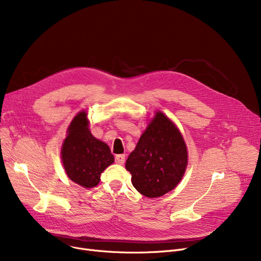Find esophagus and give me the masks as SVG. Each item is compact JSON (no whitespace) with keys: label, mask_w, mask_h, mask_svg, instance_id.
<instances>
[{"label":"esophagus","mask_w":261,"mask_h":261,"mask_svg":"<svg viewBox=\"0 0 261 261\" xmlns=\"http://www.w3.org/2000/svg\"><path fill=\"white\" fill-rule=\"evenodd\" d=\"M126 160V155L125 154H118L115 156V163L119 164V165H122L123 163H125Z\"/></svg>","instance_id":"obj_1"}]
</instances>
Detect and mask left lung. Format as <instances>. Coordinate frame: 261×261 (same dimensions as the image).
Segmentation results:
<instances>
[{
	"instance_id": "8db88e82",
	"label": "left lung",
	"mask_w": 261,
	"mask_h": 261,
	"mask_svg": "<svg viewBox=\"0 0 261 261\" xmlns=\"http://www.w3.org/2000/svg\"><path fill=\"white\" fill-rule=\"evenodd\" d=\"M186 166L187 150L180 131L158 112L126 162L133 186L148 198L161 197L179 184Z\"/></svg>"
}]
</instances>
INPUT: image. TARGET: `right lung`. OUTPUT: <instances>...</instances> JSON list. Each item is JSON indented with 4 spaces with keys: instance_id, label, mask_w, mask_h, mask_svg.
Listing matches in <instances>:
<instances>
[{
    "instance_id": "1",
    "label": "right lung",
    "mask_w": 261,
    "mask_h": 261,
    "mask_svg": "<svg viewBox=\"0 0 261 261\" xmlns=\"http://www.w3.org/2000/svg\"><path fill=\"white\" fill-rule=\"evenodd\" d=\"M87 113L80 112L68 127L61 156L70 179L86 188L97 185L101 172L114 162L109 146L90 132Z\"/></svg>"
}]
</instances>
